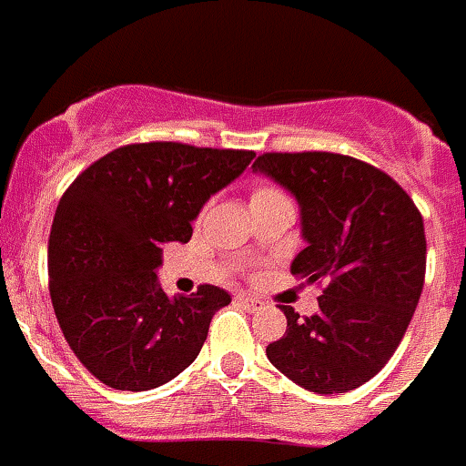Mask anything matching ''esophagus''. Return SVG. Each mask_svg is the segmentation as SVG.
Wrapping results in <instances>:
<instances>
[{
	"instance_id": "34e87169",
	"label": "esophagus",
	"mask_w": 466,
	"mask_h": 466,
	"mask_svg": "<svg viewBox=\"0 0 466 466\" xmlns=\"http://www.w3.org/2000/svg\"><path fill=\"white\" fill-rule=\"evenodd\" d=\"M237 302L248 311H258V309H262V307H265V302L258 300V298H248V295H237Z\"/></svg>"
}]
</instances>
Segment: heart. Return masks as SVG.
<instances>
[{
    "mask_svg": "<svg viewBox=\"0 0 466 466\" xmlns=\"http://www.w3.org/2000/svg\"><path fill=\"white\" fill-rule=\"evenodd\" d=\"M283 197H286V194H283L279 187L260 183L253 187V192H250V204H258V201H269V199H283Z\"/></svg>",
    "mask_w": 466,
    "mask_h": 466,
    "instance_id": "heart-1",
    "label": "heart"
}]
</instances>
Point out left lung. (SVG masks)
Instances as JSON below:
<instances>
[{"mask_svg": "<svg viewBox=\"0 0 466 466\" xmlns=\"http://www.w3.org/2000/svg\"><path fill=\"white\" fill-rule=\"evenodd\" d=\"M253 168L300 204L307 248L290 272L326 283L311 317L281 305L289 326L267 345V359L317 394L356 390L401 345L422 295V213L394 177L354 157L265 152Z\"/></svg>", "mask_w": 466, "mask_h": 466, "instance_id": "obj_1", "label": "left lung"}]
</instances>
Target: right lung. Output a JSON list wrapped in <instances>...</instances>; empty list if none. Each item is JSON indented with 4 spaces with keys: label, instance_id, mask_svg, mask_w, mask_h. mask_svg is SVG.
<instances>
[{
    "label": "right lung",
    "instance_id": "right-lung-1",
    "mask_svg": "<svg viewBox=\"0 0 466 466\" xmlns=\"http://www.w3.org/2000/svg\"><path fill=\"white\" fill-rule=\"evenodd\" d=\"M250 149L133 143L93 161L65 189L48 237V293L65 339L112 390L147 391L199 356L229 295L201 283L168 298L161 246L192 238L201 206L244 171Z\"/></svg>",
    "mask_w": 466,
    "mask_h": 466
}]
</instances>
